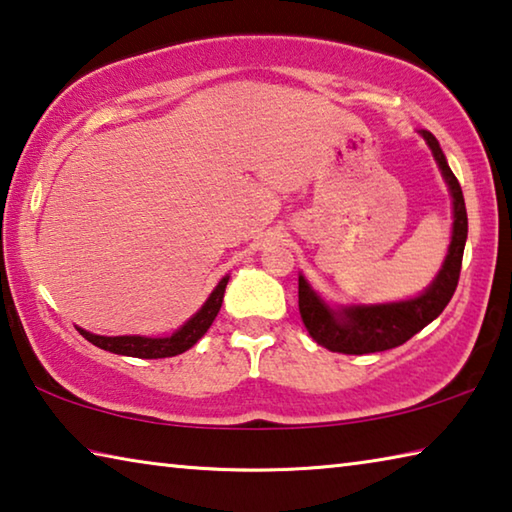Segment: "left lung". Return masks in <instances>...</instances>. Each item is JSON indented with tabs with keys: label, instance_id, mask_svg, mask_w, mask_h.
<instances>
[{
	"label": "left lung",
	"instance_id": "8db88e82",
	"mask_svg": "<svg viewBox=\"0 0 512 512\" xmlns=\"http://www.w3.org/2000/svg\"><path fill=\"white\" fill-rule=\"evenodd\" d=\"M424 142L436 158L443 178L452 194L454 228L449 241L447 257L436 280L424 289L418 298L386 305H352L332 309L318 293L309 287L305 277H298V307L311 339L318 345L341 354H370L397 348L427 327L433 318L443 314L447 302L452 300L458 275H461L463 250L467 239V212L461 185L449 169L445 153L436 137L429 131H420Z\"/></svg>",
	"mask_w": 512,
	"mask_h": 512
}]
</instances>
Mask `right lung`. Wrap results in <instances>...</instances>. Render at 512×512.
<instances>
[{"instance_id":"right-lung-1","label":"right lung","mask_w":512,"mask_h":512,"mask_svg":"<svg viewBox=\"0 0 512 512\" xmlns=\"http://www.w3.org/2000/svg\"><path fill=\"white\" fill-rule=\"evenodd\" d=\"M230 275H225L223 280L216 284L210 298L205 300V305L196 311V314L187 320V323L176 329L171 336L164 339H151V336H99L85 329L76 327L83 334V339H88L92 345H97L101 350L124 354V357H137V359H164V357H176L201 339V336L210 329L214 323L216 314H219L225 287H228Z\"/></svg>"}]
</instances>
